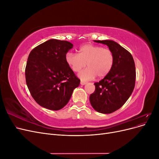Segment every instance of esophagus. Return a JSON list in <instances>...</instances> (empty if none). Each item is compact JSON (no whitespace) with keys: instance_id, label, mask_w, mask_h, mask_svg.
Masks as SVG:
<instances>
[{"instance_id":"1","label":"esophagus","mask_w":159,"mask_h":159,"mask_svg":"<svg viewBox=\"0 0 159 159\" xmlns=\"http://www.w3.org/2000/svg\"><path fill=\"white\" fill-rule=\"evenodd\" d=\"M86 84V82H85V81H81V82H80V84L81 85H85Z\"/></svg>"}]
</instances>
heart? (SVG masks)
I'll use <instances>...</instances> for the list:
<instances>
[{
  "instance_id": "heart-1",
  "label": "heart",
  "mask_w": 159,
  "mask_h": 159,
  "mask_svg": "<svg viewBox=\"0 0 159 159\" xmlns=\"http://www.w3.org/2000/svg\"><path fill=\"white\" fill-rule=\"evenodd\" d=\"M65 60L74 72H79L85 66L88 68L79 74L82 80H90L98 76L103 78L107 75L114 64V54L107 48L94 44H85L80 47L78 54L68 52Z\"/></svg>"
}]
</instances>
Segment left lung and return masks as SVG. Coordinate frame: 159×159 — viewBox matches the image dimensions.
<instances>
[{
    "mask_svg": "<svg viewBox=\"0 0 159 159\" xmlns=\"http://www.w3.org/2000/svg\"><path fill=\"white\" fill-rule=\"evenodd\" d=\"M107 45L114 54V64L109 74L94 84L95 90L89 96L91 106L98 112L111 113L127 102L135 85L136 70L132 55L113 40H94Z\"/></svg>",
    "mask_w": 159,
    "mask_h": 159,
    "instance_id": "left-lung-1",
    "label": "left lung"
}]
</instances>
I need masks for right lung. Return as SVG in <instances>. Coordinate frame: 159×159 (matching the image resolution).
<instances>
[{
	"mask_svg": "<svg viewBox=\"0 0 159 159\" xmlns=\"http://www.w3.org/2000/svg\"><path fill=\"white\" fill-rule=\"evenodd\" d=\"M73 44L51 39L34 48L28 57L26 81L32 97L40 106L60 110L68 103L80 80L67 64L65 56Z\"/></svg>",
	"mask_w": 159,
	"mask_h": 159,
	"instance_id": "1",
	"label": "right lung"
}]
</instances>
